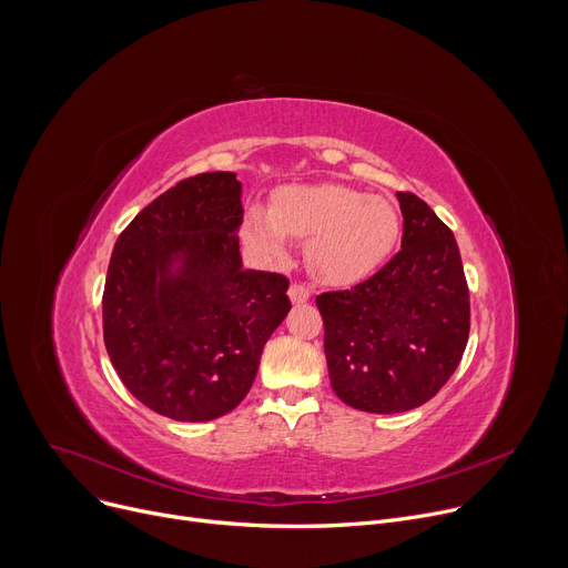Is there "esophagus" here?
Segmentation results:
<instances>
[{
  "mask_svg": "<svg viewBox=\"0 0 568 568\" xmlns=\"http://www.w3.org/2000/svg\"><path fill=\"white\" fill-rule=\"evenodd\" d=\"M310 296H312V292L305 287V285H292L290 287V301L294 303V305H301V303H307L310 301Z\"/></svg>",
  "mask_w": 568,
  "mask_h": 568,
  "instance_id": "34e87169",
  "label": "esophagus"
}]
</instances>
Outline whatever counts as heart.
Returning a JSON list of instances; mask_svg holds the SVG:
<instances>
[{
  "mask_svg": "<svg viewBox=\"0 0 568 568\" xmlns=\"http://www.w3.org/2000/svg\"><path fill=\"white\" fill-rule=\"evenodd\" d=\"M240 235L272 265L290 258L287 237L303 240L312 276L348 287L386 263L399 237V215L384 197L348 186L294 184L274 193L270 211L245 209Z\"/></svg>",
  "mask_w": 568,
  "mask_h": 568,
  "instance_id": "obj_1",
  "label": "heart"
}]
</instances>
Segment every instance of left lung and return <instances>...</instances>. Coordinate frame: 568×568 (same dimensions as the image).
<instances>
[{
  "instance_id": "8db88e82",
  "label": "left lung",
  "mask_w": 568,
  "mask_h": 568,
  "mask_svg": "<svg viewBox=\"0 0 568 568\" xmlns=\"http://www.w3.org/2000/svg\"><path fill=\"white\" fill-rule=\"evenodd\" d=\"M402 250L368 281L316 296L333 390L348 407L402 414L454 375L469 335L456 237L414 193H397Z\"/></svg>"
}]
</instances>
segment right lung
Returning a JSON list of instances; mask_svg holds the SVG:
<instances>
[{
    "label": "right lung",
    "mask_w": 568,
    "mask_h": 568,
    "mask_svg": "<svg viewBox=\"0 0 568 568\" xmlns=\"http://www.w3.org/2000/svg\"><path fill=\"white\" fill-rule=\"evenodd\" d=\"M240 197L235 173L189 178L125 226L110 258V362L141 404L171 420L233 412L292 307L285 276L242 267Z\"/></svg>",
    "instance_id": "1"
}]
</instances>
